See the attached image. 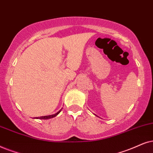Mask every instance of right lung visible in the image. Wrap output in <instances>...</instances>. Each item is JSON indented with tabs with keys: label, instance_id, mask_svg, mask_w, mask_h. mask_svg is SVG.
<instances>
[{
	"label": "right lung",
	"instance_id": "right-lung-1",
	"mask_svg": "<svg viewBox=\"0 0 153 153\" xmlns=\"http://www.w3.org/2000/svg\"><path fill=\"white\" fill-rule=\"evenodd\" d=\"M62 108L61 109L60 111H59L57 112V113H55V114H53V115H46V116H42V117H34V118H36V119H40V120H48V119H51V118H52V117H56V116L61 111H62Z\"/></svg>",
	"mask_w": 153,
	"mask_h": 153
}]
</instances>
